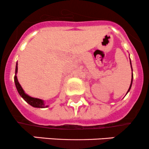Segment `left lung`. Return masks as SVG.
<instances>
[{"label": "left lung", "instance_id": "left-lung-1", "mask_svg": "<svg viewBox=\"0 0 149 149\" xmlns=\"http://www.w3.org/2000/svg\"><path fill=\"white\" fill-rule=\"evenodd\" d=\"M130 65H131V61H130ZM131 67H132V66H131ZM132 78H133V76H132V79H131V83H130V88H129V89H128V91H127V93L129 92V91H130V88H131V86H132Z\"/></svg>", "mask_w": 149, "mask_h": 149}]
</instances>
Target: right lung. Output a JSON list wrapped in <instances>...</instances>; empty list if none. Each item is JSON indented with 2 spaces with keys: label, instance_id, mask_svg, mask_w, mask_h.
Listing matches in <instances>:
<instances>
[{
  "label": "right lung",
  "instance_id": "obj_1",
  "mask_svg": "<svg viewBox=\"0 0 149 149\" xmlns=\"http://www.w3.org/2000/svg\"><path fill=\"white\" fill-rule=\"evenodd\" d=\"M18 64L17 63V66H16V70H15V76H14V82H15V85L16 88H17V91H18L19 94L22 97L23 99L26 101V103L31 105L32 107H35V108H46L48 106H45L44 104V101L42 100L39 99V98H33V97H31L29 95H28L27 94H26L24 93V90L22 88V86L20 85L18 79H17V70H18V67H17Z\"/></svg>",
  "mask_w": 149,
  "mask_h": 149
}]
</instances>
